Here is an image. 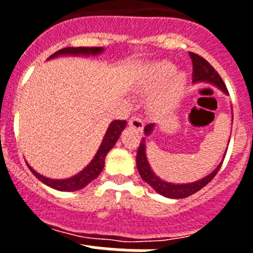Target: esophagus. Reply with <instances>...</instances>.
<instances>
[{"label": "esophagus", "instance_id": "esophagus-1", "mask_svg": "<svg viewBox=\"0 0 253 253\" xmlns=\"http://www.w3.org/2000/svg\"><path fill=\"white\" fill-rule=\"evenodd\" d=\"M129 125L133 129H135V130H142L143 126H144V123H143V120L140 119L139 116H131L130 119H129Z\"/></svg>", "mask_w": 253, "mask_h": 253}]
</instances>
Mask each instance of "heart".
<instances>
[{
	"mask_svg": "<svg viewBox=\"0 0 253 253\" xmlns=\"http://www.w3.org/2000/svg\"><path fill=\"white\" fill-rule=\"evenodd\" d=\"M175 64L167 60L157 62L152 64L144 73L140 87L146 91H153L162 86L167 80L169 84L154 96L152 100V106L157 110H166L177 102L184 87L185 76L182 73H175Z\"/></svg>",
	"mask_w": 253,
	"mask_h": 253,
	"instance_id": "heart-1",
	"label": "heart"
}]
</instances>
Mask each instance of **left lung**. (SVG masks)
Wrapping results in <instances>:
<instances>
[{"mask_svg": "<svg viewBox=\"0 0 253 253\" xmlns=\"http://www.w3.org/2000/svg\"><path fill=\"white\" fill-rule=\"evenodd\" d=\"M190 58L193 60V69H194V82H210V84H215L216 87H219L220 90L224 91L225 93H228L227 87H225L224 82H223L222 77L219 76V73L216 72L214 67L205 60L204 58L200 57L199 54L195 53H191L190 51ZM153 130V124H148L144 128V133L146 135L151 134V131ZM222 166V163L214 169L210 175H208L207 177L202 178V180L195 181V182H191V184H169L166 181H162L160 177L154 175L153 171L151 169L148 161L146 157V144H144V138L140 140L139 147H138L137 152V167L138 171H139V175L143 180L146 181L147 184L151 185L158 194L163 196H167V198L172 199H182L187 198V196L193 195L196 191H199L200 189L208 185L210 181L215 177V175L218 173L219 169Z\"/></svg>", "mask_w": 253, "mask_h": 253, "instance_id": "1", "label": "left lung"}]
</instances>
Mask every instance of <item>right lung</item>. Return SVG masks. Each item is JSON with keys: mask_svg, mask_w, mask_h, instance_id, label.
<instances>
[{"mask_svg": "<svg viewBox=\"0 0 253 253\" xmlns=\"http://www.w3.org/2000/svg\"><path fill=\"white\" fill-rule=\"evenodd\" d=\"M104 49L101 46H68V48H63L60 49V50L55 51L54 54H51L49 57L54 58L57 55H62V54H71V55H88V54H100ZM125 125H126V122L125 120H114L110 125H109V128H107L106 134H105L104 139H102L101 146H100L99 151L96 153V156L93 157V160L91 161V163L84 171H81L80 173H77L76 176L71 178H66V180H51V178L44 177V176L39 175L37 171L31 169L29 166V169H31V172L39 178L42 182H44L45 185H48L49 187L55 190H59V191H76V190H80L82 187H84L86 185H88L92 180H95L97 176L101 173L102 169H104L105 165V157H106L107 152L110 151L114 146H115L116 140L119 139L120 134H122L123 129L125 128Z\"/></svg>", "mask_w": 253, "mask_h": 253, "instance_id": "obj_1", "label": "right lung"}]
</instances>
